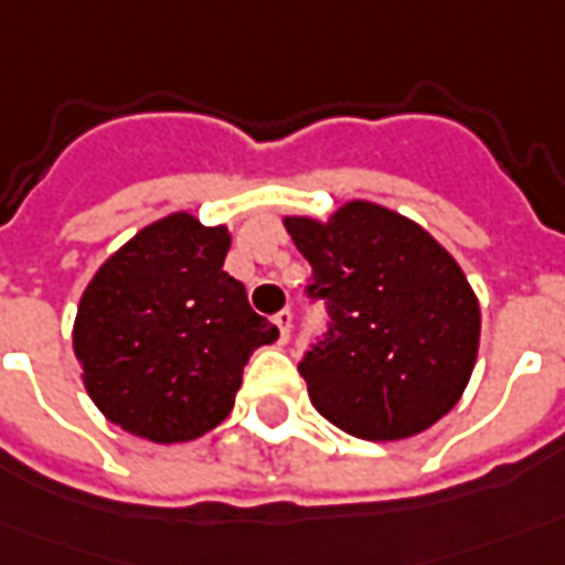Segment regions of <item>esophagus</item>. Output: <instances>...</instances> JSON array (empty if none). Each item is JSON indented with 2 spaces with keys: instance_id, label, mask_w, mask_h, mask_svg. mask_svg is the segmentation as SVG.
Listing matches in <instances>:
<instances>
[{
  "instance_id": "obj_1",
  "label": "esophagus",
  "mask_w": 565,
  "mask_h": 565,
  "mask_svg": "<svg viewBox=\"0 0 565 565\" xmlns=\"http://www.w3.org/2000/svg\"><path fill=\"white\" fill-rule=\"evenodd\" d=\"M274 320H276V326H279V341L286 344V341H289V334H291V310H289V307H286V310H279Z\"/></svg>"
}]
</instances>
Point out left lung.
<instances>
[{
	"mask_svg": "<svg viewBox=\"0 0 565 565\" xmlns=\"http://www.w3.org/2000/svg\"><path fill=\"white\" fill-rule=\"evenodd\" d=\"M282 224L313 267L307 295L332 320L298 365L317 412L375 443L437 424L465 394L480 348V301L458 260L379 202Z\"/></svg>",
	"mask_w": 565,
	"mask_h": 565,
	"instance_id": "obj_1",
	"label": "left lung"
}]
</instances>
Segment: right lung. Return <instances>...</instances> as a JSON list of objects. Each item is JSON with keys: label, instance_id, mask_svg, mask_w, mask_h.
<instances>
[{"label": "right lung", "instance_id": "right-lung-1", "mask_svg": "<svg viewBox=\"0 0 565 565\" xmlns=\"http://www.w3.org/2000/svg\"><path fill=\"white\" fill-rule=\"evenodd\" d=\"M231 231L190 212L147 224L100 264L73 322L82 384L104 418L186 443L231 415L248 356L279 329L224 270Z\"/></svg>", "mask_w": 565, "mask_h": 565}]
</instances>
